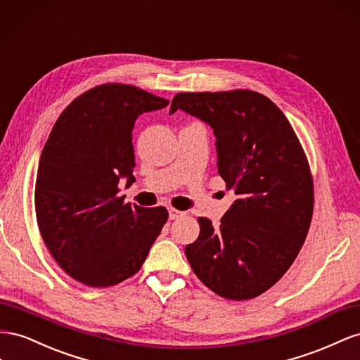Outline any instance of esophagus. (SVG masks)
I'll return each instance as SVG.
<instances>
[{
	"label": "esophagus",
	"mask_w": 360,
	"mask_h": 360,
	"mask_svg": "<svg viewBox=\"0 0 360 360\" xmlns=\"http://www.w3.org/2000/svg\"><path fill=\"white\" fill-rule=\"evenodd\" d=\"M182 215H186V212H184V211H179V210L173 208V207H170V208H169V219H170V220L181 219Z\"/></svg>",
	"instance_id": "34e87169"
}]
</instances>
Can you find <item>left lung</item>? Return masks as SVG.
I'll list each match as a JSON object with an SVG mask.
<instances>
[{"label": "left lung", "mask_w": 360, "mask_h": 360, "mask_svg": "<svg viewBox=\"0 0 360 360\" xmlns=\"http://www.w3.org/2000/svg\"><path fill=\"white\" fill-rule=\"evenodd\" d=\"M182 110L207 122L217 139V167L237 199L186 245L193 271L211 291L249 300L281 279L299 255L314 212L309 162L288 119L252 90L174 95Z\"/></svg>", "instance_id": "left-lung-1"}]
</instances>
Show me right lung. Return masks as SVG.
Here are the masks:
<instances>
[{
	"label": "right lung",
	"mask_w": 360,
	"mask_h": 360,
	"mask_svg": "<svg viewBox=\"0 0 360 360\" xmlns=\"http://www.w3.org/2000/svg\"><path fill=\"white\" fill-rule=\"evenodd\" d=\"M167 105L136 86L101 84L72 101L51 131L36 178L37 224L56 262L83 285L134 276L169 219L164 207L117 196L120 178L136 181V119Z\"/></svg>",
	"instance_id": "obj_1"
}]
</instances>
